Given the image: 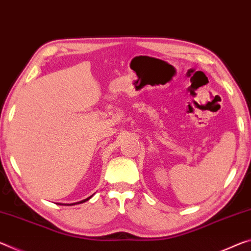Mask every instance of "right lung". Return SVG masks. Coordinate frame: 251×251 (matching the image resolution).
<instances>
[{
	"label": "right lung",
	"instance_id": "add662e5",
	"mask_svg": "<svg viewBox=\"0 0 251 251\" xmlns=\"http://www.w3.org/2000/svg\"><path fill=\"white\" fill-rule=\"evenodd\" d=\"M93 196H94V194H93ZM93 196H90L89 198H87V199H85V200H82V201H79V202H75V203H70V204H65V203H63V204H61V203H59V204H61V205H75V204H79V203H83V202H86V201H88L89 200V199L90 198H93Z\"/></svg>",
	"mask_w": 251,
	"mask_h": 251
}]
</instances>
